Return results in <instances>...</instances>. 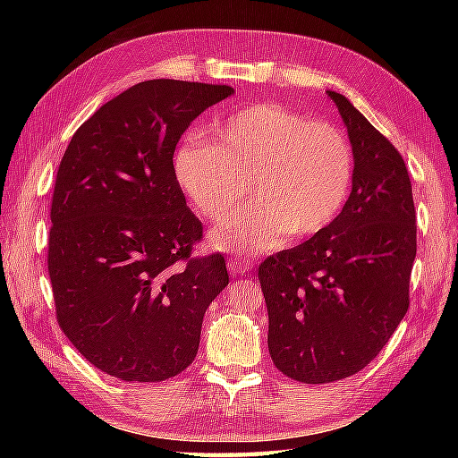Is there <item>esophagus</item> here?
<instances>
[{"mask_svg":"<svg viewBox=\"0 0 458 458\" xmlns=\"http://www.w3.org/2000/svg\"><path fill=\"white\" fill-rule=\"evenodd\" d=\"M250 267H251V264L244 259H230L228 261V271L234 276H246Z\"/></svg>","mask_w":458,"mask_h":458,"instance_id":"34e87169","label":"esophagus"}]
</instances>
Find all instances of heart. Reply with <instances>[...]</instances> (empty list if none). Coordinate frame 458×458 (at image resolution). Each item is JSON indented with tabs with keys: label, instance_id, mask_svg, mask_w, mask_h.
Segmentation results:
<instances>
[{
	"label": "heart",
	"instance_id": "1",
	"mask_svg": "<svg viewBox=\"0 0 458 458\" xmlns=\"http://www.w3.org/2000/svg\"><path fill=\"white\" fill-rule=\"evenodd\" d=\"M174 177L204 218L222 222L250 192L256 204L212 232V246L232 256L269 251L289 238L328 228L354 177L344 133L279 104H258L214 131V145L184 141Z\"/></svg>",
	"mask_w": 458,
	"mask_h": 458
}]
</instances>
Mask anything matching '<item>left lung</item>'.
<instances>
[{
    "label": "left lung",
    "instance_id": "8db88e82",
    "mask_svg": "<svg viewBox=\"0 0 458 458\" xmlns=\"http://www.w3.org/2000/svg\"><path fill=\"white\" fill-rule=\"evenodd\" d=\"M354 155L352 191L328 228L261 261L276 368L303 384L360 372L379 354L410 307L417 251L405 161L343 94L327 90Z\"/></svg>",
    "mask_w": 458,
    "mask_h": 458
}]
</instances>
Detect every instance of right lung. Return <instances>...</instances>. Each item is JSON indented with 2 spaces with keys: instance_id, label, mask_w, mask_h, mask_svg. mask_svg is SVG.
Listing matches in <instances>:
<instances>
[{
  "instance_id": "obj_1",
  "label": "right lung",
  "mask_w": 458,
  "mask_h": 458,
  "mask_svg": "<svg viewBox=\"0 0 458 458\" xmlns=\"http://www.w3.org/2000/svg\"><path fill=\"white\" fill-rule=\"evenodd\" d=\"M232 92L135 84L76 130L58 165L47 259L58 327L123 382H163L189 368L204 313L230 281L224 256H191L202 224L173 155L191 122Z\"/></svg>"
}]
</instances>
